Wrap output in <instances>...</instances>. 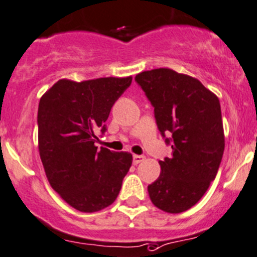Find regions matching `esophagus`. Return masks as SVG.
I'll use <instances>...</instances> for the list:
<instances>
[{
    "label": "esophagus",
    "mask_w": 257,
    "mask_h": 257,
    "mask_svg": "<svg viewBox=\"0 0 257 257\" xmlns=\"http://www.w3.org/2000/svg\"><path fill=\"white\" fill-rule=\"evenodd\" d=\"M144 161V157L143 156H137V154H134L133 156V163L134 164H139L141 162Z\"/></svg>",
    "instance_id": "obj_1"
}]
</instances>
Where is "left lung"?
<instances>
[{
	"label": "left lung",
	"mask_w": 257,
	"mask_h": 257,
	"mask_svg": "<svg viewBox=\"0 0 257 257\" xmlns=\"http://www.w3.org/2000/svg\"><path fill=\"white\" fill-rule=\"evenodd\" d=\"M136 81L153 105L162 137L172 144V157L159 161L161 174L148 186L149 197L164 212H184L202 198L222 159L220 100L200 80L172 69L143 71Z\"/></svg>",
	"instance_id": "1"
}]
</instances>
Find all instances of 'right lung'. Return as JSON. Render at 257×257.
I'll list each match as a JSON object with an SVG mask.
<instances>
[{
	"label": "right lung",
	"instance_id": "1",
	"mask_svg": "<svg viewBox=\"0 0 257 257\" xmlns=\"http://www.w3.org/2000/svg\"><path fill=\"white\" fill-rule=\"evenodd\" d=\"M128 78L76 81L61 79L40 99L37 111L39 152L50 186L80 212H96L118 197L132 166L128 152L95 147V133L119 96L129 88Z\"/></svg>",
	"mask_w": 257,
	"mask_h": 257
}]
</instances>
